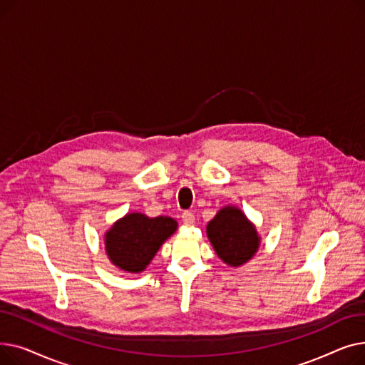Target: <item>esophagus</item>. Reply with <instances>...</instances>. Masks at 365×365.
Wrapping results in <instances>:
<instances>
[{
  "instance_id": "34e87169",
  "label": "esophagus",
  "mask_w": 365,
  "mask_h": 365,
  "mask_svg": "<svg viewBox=\"0 0 365 365\" xmlns=\"http://www.w3.org/2000/svg\"><path fill=\"white\" fill-rule=\"evenodd\" d=\"M182 220H183L185 225L192 226V225L195 223V215L190 213V212H185V213L182 215Z\"/></svg>"
}]
</instances>
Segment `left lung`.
Here are the masks:
<instances>
[{
	"label": "left lung",
	"mask_w": 365,
	"mask_h": 365,
	"mask_svg": "<svg viewBox=\"0 0 365 365\" xmlns=\"http://www.w3.org/2000/svg\"><path fill=\"white\" fill-rule=\"evenodd\" d=\"M207 235L217 256L227 264L240 266L259 248L256 227L237 207H225L207 225Z\"/></svg>",
	"instance_id": "1"
}]
</instances>
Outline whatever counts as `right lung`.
I'll return each instance as SVG.
<instances>
[{"mask_svg":"<svg viewBox=\"0 0 365 365\" xmlns=\"http://www.w3.org/2000/svg\"><path fill=\"white\" fill-rule=\"evenodd\" d=\"M176 227V220L167 216L127 215L115 223L105 237L108 257L123 271L140 272Z\"/></svg>","mask_w":365,"mask_h":365,"instance_id":"1","label":"right lung"}]
</instances>
